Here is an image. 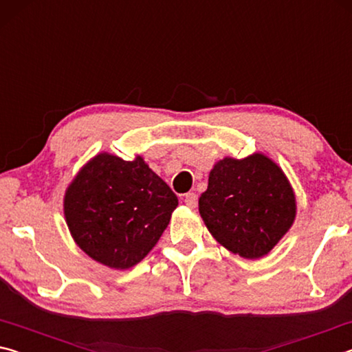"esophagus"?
Returning <instances> with one entry per match:
<instances>
[{"label":"esophagus","instance_id":"1","mask_svg":"<svg viewBox=\"0 0 352 352\" xmlns=\"http://www.w3.org/2000/svg\"><path fill=\"white\" fill-rule=\"evenodd\" d=\"M183 200H184V204H186L189 208H195V206H197V194H195V192L184 194Z\"/></svg>","mask_w":352,"mask_h":352}]
</instances>
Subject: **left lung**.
<instances>
[{"instance_id": "obj_1", "label": "left lung", "mask_w": 352, "mask_h": 352, "mask_svg": "<svg viewBox=\"0 0 352 352\" xmlns=\"http://www.w3.org/2000/svg\"><path fill=\"white\" fill-rule=\"evenodd\" d=\"M199 211L219 243L258 259L270 252L295 220V195L283 170L262 153L223 158L210 172Z\"/></svg>"}]
</instances>
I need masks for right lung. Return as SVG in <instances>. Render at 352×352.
Returning <instances> with one entry per match:
<instances>
[{"label": "right lung", "mask_w": 352, "mask_h": 352, "mask_svg": "<svg viewBox=\"0 0 352 352\" xmlns=\"http://www.w3.org/2000/svg\"><path fill=\"white\" fill-rule=\"evenodd\" d=\"M177 205V195L141 157L124 162L109 153L83 166L63 204L77 245L116 270L144 259Z\"/></svg>", "instance_id": "right-lung-1"}]
</instances>
